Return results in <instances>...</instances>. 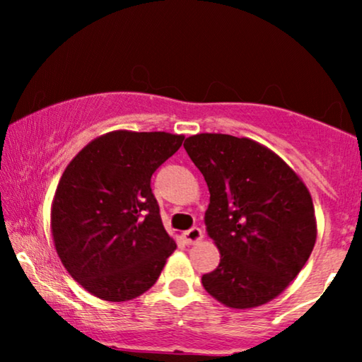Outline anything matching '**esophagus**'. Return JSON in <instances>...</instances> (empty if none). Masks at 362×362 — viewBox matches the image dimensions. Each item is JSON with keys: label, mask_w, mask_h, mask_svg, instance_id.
<instances>
[{"label": "esophagus", "mask_w": 362, "mask_h": 362, "mask_svg": "<svg viewBox=\"0 0 362 362\" xmlns=\"http://www.w3.org/2000/svg\"><path fill=\"white\" fill-rule=\"evenodd\" d=\"M182 237H185L186 244H197V242L202 240V230L199 227H191L189 230H186L185 234H182Z\"/></svg>", "instance_id": "1"}]
</instances>
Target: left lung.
<instances>
[{"mask_svg": "<svg viewBox=\"0 0 362 362\" xmlns=\"http://www.w3.org/2000/svg\"><path fill=\"white\" fill-rule=\"evenodd\" d=\"M185 150L209 187L204 222L221 252L202 286L229 308H255L300 274L316 240L315 207L296 173L249 138L199 133Z\"/></svg>", "mask_w": 362, "mask_h": 362, "instance_id": "8db88e82", "label": "left lung"}]
</instances>
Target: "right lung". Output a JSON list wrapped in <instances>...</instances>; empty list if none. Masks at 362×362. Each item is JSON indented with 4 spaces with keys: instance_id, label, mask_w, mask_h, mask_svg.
Returning <instances> with one entry per match:
<instances>
[{
    "instance_id": "obj_1",
    "label": "right lung",
    "mask_w": 362,
    "mask_h": 362,
    "mask_svg": "<svg viewBox=\"0 0 362 362\" xmlns=\"http://www.w3.org/2000/svg\"><path fill=\"white\" fill-rule=\"evenodd\" d=\"M185 136L107 133L69 163L52 201L54 245L77 284L107 301L133 300L155 285L176 249L161 222L151 176Z\"/></svg>"
}]
</instances>
